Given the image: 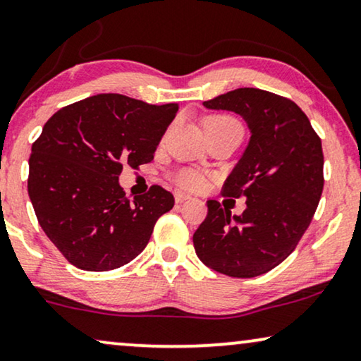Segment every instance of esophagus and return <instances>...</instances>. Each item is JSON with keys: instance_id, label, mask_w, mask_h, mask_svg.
Returning a JSON list of instances; mask_svg holds the SVG:
<instances>
[{"instance_id": "1", "label": "esophagus", "mask_w": 361, "mask_h": 361, "mask_svg": "<svg viewBox=\"0 0 361 361\" xmlns=\"http://www.w3.org/2000/svg\"><path fill=\"white\" fill-rule=\"evenodd\" d=\"M186 200H190V195L183 193V191H175V202L176 203H183Z\"/></svg>"}]
</instances>
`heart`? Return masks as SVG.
<instances>
[{
    "mask_svg": "<svg viewBox=\"0 0 361 361\" xmlns=\"http://www.w3.org/2000/svg\"><path fill=\"white\" fill-rule=\"evenodd\" d=\"M218 125H238V123L230 116H209L208 120L204 121V128ZM175 180L181 188L186 190H202L203 186L207 185V178H204L203 173L191 170V168H181V170L175 175Z\"/></svg>",
    "mask_w": 361,
    "mask_h": 361,
    "instance_id": "b5f03b06",
    "label": "heart"
}]
</instances>
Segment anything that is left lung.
I'll list each match as a JSON object with an SVG mask.
<instances>
[{
    "mask_svg": "<svg viewBox=\"0 0 361 361\" xmlns=\"http://www.w3.org/2000/svg\"><path fill=\"white\" fill-rule=\"evenodd\" d=\"M208 109L240 115L250 141L223 185V195L246 198L233 214L208 200V214L193 235L195 252L212 270L253 278L293 252L323 191V149L298 104L258 88H238L204 102Z\"/></svg>",
    "mask_w": 361,
    "mask_h": 361,
    "instance_id": "left-lung-1",
    "label": "left lung"
}]
</instances>
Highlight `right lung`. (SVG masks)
I'll return each instance as SVG.
<instances>
[{
	"label": "right lung",
	"mask_w": 361,
	"mask_h": 361,
	"mask_svg": "<svg viewBox=\"0 0 361 361\" xmlns=\"http://www.w3.org/2000/svg\"><path fill=\"white\" fill-rule=\"evenodd\" d=\"M178 104L104 93L61 108L31 147L28 195L36 218L68 262L108 271L138 257L175 198L153 185L128 200L123 165L149 163Z\"/></svg>",
	"instance_id": "1"
}]
</instances>
